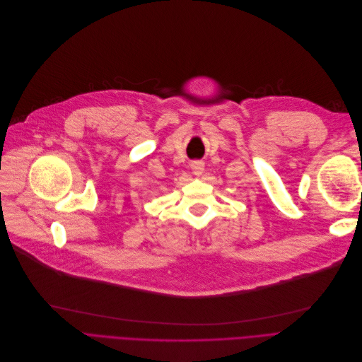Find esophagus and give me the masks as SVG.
Here are the masks:
<instances>
[{
  "instance_id": "esophagus-1",
  "label": "esophagus",
  "mask_w": 362,
  "mask_h": 362,
  "mask_svg": "<svg viewBox=\"0 0 362 362\" xmlns=\"http://www.w3.org/2000/svg\"><path fill=\"white\" fill-rule=\"evenodd\" d=\"M192 170H193V174L196 175V177H200L202 174H203V170H204V163L202 162V160H194V162H192Z\"/></svg>"
}]
</instances>
